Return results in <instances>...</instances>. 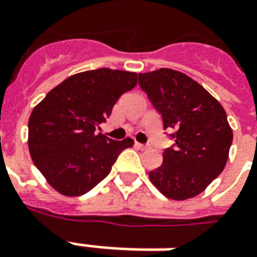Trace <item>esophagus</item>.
I'll list each match as a JSON object with an SVG mask.
<instances>
[{
	"instance_id": "esophagus-1",
	"label": "esophagus",
	"mask_w": 257,
	"mask_h": 257,
	"mask_svg": "<svg viewBox=\"0 0 257 257\" xmlns=\"http://www.w3.org/2000/svg\"><path fill=\"white\" fill-rule=\"evenodd\" d=\"M135 146L138 149H141V151H145V149H148V145H143V143H135Z\"/></svg>"
}]
</instances>
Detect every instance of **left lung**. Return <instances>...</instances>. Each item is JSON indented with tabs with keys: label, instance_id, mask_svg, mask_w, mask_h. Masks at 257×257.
Listing matches in <instances>:
<instances>
[{
	"label": "left lung",
	"instance_id": "8db88e82",
	"mask_svg": "<svg viewBox=\"0 0 257 257\" xmlns=\"http://www.w3.org/2000/svg\"><path fill=\"white\" fill-rule=\"evenodd\" d=\"M139 85L174 141L163 152V165L149 172L159 191L172 200L202 193L224 170L232 129L222 105L202 85L172 69L138 76Z\"/></svg>",
	"mask_w": 257,
	"mask_h": 257
}]
</instances>
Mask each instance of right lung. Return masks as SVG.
I'll return each instance as SVG.
<instances>
[{
	"instance_id": "obj_1",
	"label": "right lung",
	"mask_w": 257,
	"mask_h": 257,
	"mask_svg": "<svg viewBox=\"0 0 257 257\" xmlns=\"http://www.w3.org/2000/svg\"><path fill=\"white\" fill-rule=\"evenodd\" d=\"M138 74L97 69L70 76L33 108L29 152L35 166L59 193L77 197L104 180L131 138L114 141L99 125L115 102L138 83Z\"/></svg>"
}]
</instances>
